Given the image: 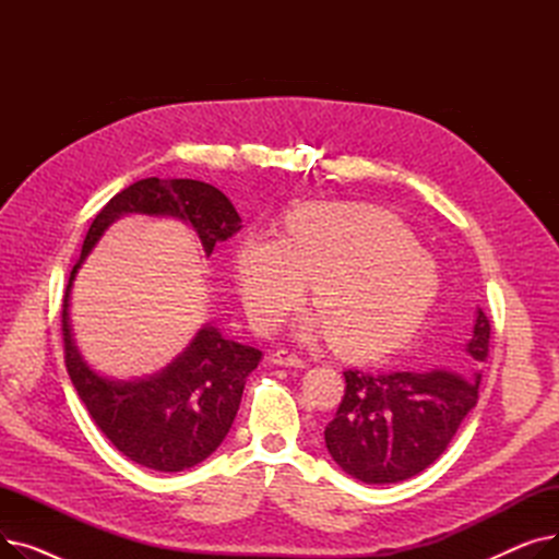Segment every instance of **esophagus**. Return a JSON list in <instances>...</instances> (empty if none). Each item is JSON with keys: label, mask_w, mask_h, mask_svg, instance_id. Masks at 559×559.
<instances>
[{"label": "esophagus", "mask_w": 559, "mask_h": 559, "mask_svg": "<svg viewBox=\"0 0 559 559\" xmlns=\"http://www.w3.org/2000/svg\"><path fill=\"white\" fill-rule=\"evenodd\" d=\"M270 360L274 362V365H278V367H306V360L304 358H299L297 354H292V350H287V348H278V350H274V354L270 356Z\"/></svg>", "instance_id": "34e87169"}]
</instances>
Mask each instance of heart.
I'll use <instances>...</instances> for the list:
<instances>
[{
	"mask_svg": "<svg viewBox=\"0 0 559 559\" xmlns=\"http://www.w3.org/2000/svg\"><path fill=\"white\" fill-rule=\"evenodd\" d=\"M235 276L262 331L297 308L312 281L319 314L301 337L329 333L348 358H376L409 340L437 299L439 264L399 217L360 203H314L287 222V235L247 233Z\"/></svg>",
	"mask_w": 559,
	"mask_h": 559,
	"instance_id": "1",
	"label": "heart"
}]
</instances>
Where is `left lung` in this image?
<instances>
[{"instance_id": "8db88e82", "label": "left lung", "mask_w": 559, "mask_h": 559, "mask_svg": "<svg viewBox=\"0 0 559 559\" xmlns=\"http://www.w3.org/2000/svg\"><path fill=\"white\" fill-rule=\"evenodd\" d=\"M489 331L478 308L472 337L447 358V367L344 371V399L324 430L342 472L367 485H390L421 474L442 455L478 403Z\"/></svg>"}]
</instances>
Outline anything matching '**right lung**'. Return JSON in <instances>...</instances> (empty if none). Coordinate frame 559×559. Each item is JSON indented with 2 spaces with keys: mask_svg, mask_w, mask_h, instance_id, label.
I'll use <instances>...</instances> for the list:
<instances>
[{
  "mask_svg": "<svg viewBox=\"0 0 559 559\" xmlns=\"http://www.w3.org/2000/svg\"><path fill=\"white\" fill-rule=\"evenodd\" d=\"M124 215L179 219L197 233L205 255L238 233L242 219L228 197L211 183L142 179L117 192L99 211L66 289V365L79 399L117 451L140 466L176 474L203 462L224 442L240 409L247 376L262 354L255 346L224 337L217 326L203 324L181 354L152 376L117 380L85 362L72 335V285L106 228Z\"/></svg>",
  "mask_w": 559,
  "mask_h": 559,
  "instance_id": "right-lung-1",
  "label": "right lung"
}]
</instances>
